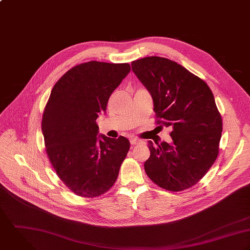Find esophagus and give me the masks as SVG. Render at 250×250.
I'll return each mask as SVG.
<instances>
[{
  "label": "esophagus",
  "mask_w": 250,
  "mask_h": 250,
  "mask_svg": "<svg viewBox=\"0 0 250 250\" xmlns=\"http://www.w3.org/2000/svg\"><path fill=\"white\" fill-rule=\"evenodd\" d=\"M129 141H130V144H131V145H137V144L140 143V140L137 139V138H130Z\"/></svg>",
  "instance_id": "34e87169"
}]
</instances>
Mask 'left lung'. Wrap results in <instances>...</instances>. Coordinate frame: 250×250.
Here are the masks:
<instances>
[{
  "mask_svg": "<svg viewBox=\"0 0 250 250\" xmlns=\"http://www.w3.org/2000/svg\"><path fill=\"white\" fill-rule=\"evenodd\" d=\"M131 67L151 96L157 124L172 127V143L148 142L145 171L166 190L188 189L218 154L222 120L213 95L205 81L169 59L146 57L133 61Z\"/></svg>",
  "mask_w": 250,
  "mask_h": 250,
  "instance_id": "obj_1",
  "label": "left lung"
}]
</instances>
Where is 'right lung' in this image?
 I'll return each mask as SVG.
<instances>
[{"label":"right lung","instance_id":"1","mask_svg":"<svg viewBox=\"0 0 250 250\" xmlns=\"http://www.w3.org/2000/svg\"><path fill=\"white\" fill-rule=\"evenodd\" d=\"M129 72L128 63L91 61L69 69L52 89L42 122L46 152L59 178L79 196L108 191L129 150L124 136L98 137L96 123Z\"/></svg>","mask_w":250,"mask_h":250}]
</instances>
